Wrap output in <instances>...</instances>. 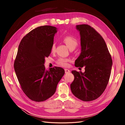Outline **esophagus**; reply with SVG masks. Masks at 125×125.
<instances>
[{"label":"esophagus","instance_id":"1","mask_svg":"<svg viewBox=\"0 0 125 125\" xmlns=\"http://www.w3.org/2000/svg\"><path fill=\"white\" fill-rule=\"evenodd\" d=\"M65 73H69L70 72V70H69V69H65Z\"/></svg>","mask_w":125,"mask_h":125}]
</instances>
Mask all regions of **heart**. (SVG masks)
Masks as SVG:
<instances>
[{
	"instance_id": "1",
	"label": "heart",
	"mask_w": 125,
	"mask_h": 125,
	"mask_svg": "<svg viewBox=\"0 0 125 125\" xmlns=\"http://www.w3.org/2000/svg\"><path fill=\"white\" fill-rule=\"evenodd\" d=\"M62 41L70 50H74L78 45V41L74 37L70 35L66 36L62 39ZM55 44L53 43L51 47V52H54L55 51ZM70 59L68 58H65L60 57L57 60V63L59 66L62 67H67L68 64V62H70Z\"/></svg>"
}]
</instances>
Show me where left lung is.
Masks as SVG:
<instances>
[{
	"label": "left lung",
	"mask_w": 125,
	"mask_h": 125,
	"mask_svg": "<svg viewBox=\"0 0 125 125\" xmlns=\"http://www.w3.org/2000/svg\"><path fill=\"white\" fill-rule=\"evenodd\" d=\"M81 36V52L75 60L76 67L85 72L71 71L74 77L70 84L73 95L85 102L95 100L104 92L110 78L112 59L102 36L88 24L78 25Z\"/></svg>",
	"instance_id": "8db88e82"
}]
</instances>
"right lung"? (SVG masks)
<instances>
[{
  "label": "right lung",
  "instance_id": "1",
  "mask_svg": "<svg viewBox=\"0 0 125 125\" xmlns=\"http://www.w3.org/2000/svg\"><path fill=\"white\" fill-rule=\"evenodd\" d=\"M56 32L55 26H39L26 34L19 45L14 69L22 91L33 101L43 102L53 95L65 74L62 68L47 70L44 66Z\"/></svg>",
  "mask_w": 125,
  "mask_h": 125
}]
</instances>
